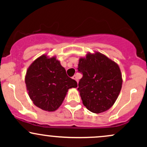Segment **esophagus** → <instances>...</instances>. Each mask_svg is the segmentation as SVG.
Returning a JSON list of instances; mask_svg holds the SVG:
<instances>
[{"label": "esophagus", "mask_w": 147, "mask_h": 147, "mask_svg": "<svg viewBox=\"0 0 147 147\" xmlns=\"http://www.w3.org/2000/svg\"><path fill=\"white\" fill-rule=\"evenodd\" d=\"M72 79H75V80L77 81V83H78V82H79V81H78V79H77V75H74L73 77H72Z\"/></svg>", "instance_id": "34e87169"}]
</instances>
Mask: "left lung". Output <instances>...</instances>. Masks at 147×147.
Returning a JSON list of instances; mask_svg holds the SVG:
<instances>
[{
	"label": "left lung",
	"mask_w": 147,
	"mask_h": 147,
	"mask_svg": "<svg viewBox=\"0 0 147 147\" xmlns=\"http://www.w3.org/2000/svg\"><path fill=\"white\" fill-rule=\"evenodd\" d=\"M78 70L83 77L77 90L88 110L101 113L112 107L122 89L119 65L100 52H88L79 59Z\"/></svg>",
	"instance_id": "8db88e82"
}]
</instances>
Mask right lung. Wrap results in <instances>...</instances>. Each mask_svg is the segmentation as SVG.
Returning <instances> with one entry per match:
<instances>
[{
    "mask_svg": "<svg viewBox=\"0 0 147 147\" xmlns=\"http://www.w3.org/2000/svg\"><path fill=\"white\" fill-rule=\"evenodd\" d=\"M27 90L34 104L43 111H55L63 103L68 89L77 83L67 75L56 57L41 55L32 62L25 77Z\"/></svg>",
    "mask_w": 147,
    "mask_h": 147,
    "instance_id": "add662e5",
    "label": "right lung"
}]
</instances>
